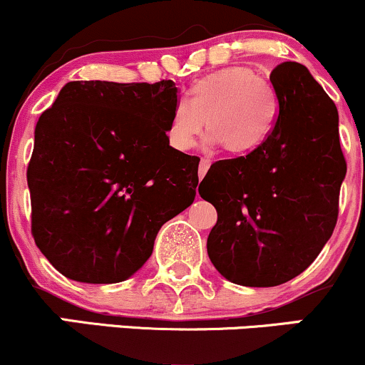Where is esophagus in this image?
<instances>
[{"label":"esophagus","mask_w":365,"mask_h":365,"mask_svg":"<svg viewBox=\"0 0 365 365\" xmlns=\"http://www.w3.org/2000/svg\"><path fill=\"white\" fill-rule=\"evenodd\" d=\"M209 166H211V161H209V159H206V158L200 159V163H199V178H204V175L207 173Z\"/></svg>","instance_id":"1"}]
</instances>
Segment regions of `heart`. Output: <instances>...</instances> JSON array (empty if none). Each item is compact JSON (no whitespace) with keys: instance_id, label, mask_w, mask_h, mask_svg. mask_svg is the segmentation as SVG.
Returning <instances> with one entry per match:
<instances>
[{"instance_id":"b5f03b06","label":"heart","mask_w":365,"mask_h":365,"mask_svg":"<svg viewBox=\"0 0 365 365\" xmlns=\"http://www.w3.org/2000/svg\"><path fill=\"white\" fill-rule=\"evenodd\" d=\"M273 89L245 66H230L206 75L177 103L168 123V140L177 150H190L207 125L209 144L242 156L261 148L274 125Z\"/></svg>"}]
</instances>
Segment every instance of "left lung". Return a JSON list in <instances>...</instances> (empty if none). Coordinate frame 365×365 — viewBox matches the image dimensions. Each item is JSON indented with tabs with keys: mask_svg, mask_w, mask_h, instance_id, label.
Returning a JSON list of instances; mask_svg holds the SVG:
<instances>
[{
	"mask_svg": "<svg viewBox=\"0 0 365 365\" xmlns=\"http://www.w3.org/2000/svg\"><path fill=\"white\" fill-rule=\"evenodd\" d=\"M278 118L247 156L211 166L199 194L217 211L211 262L228 282L276 287L311 266L333 235L346 163L338 110L304 65L271 72Z\"/></svg>",
	"mask_w": 365,
	"mask_h": 365,
	"instance_id": "left-lung-1",
	"label": "left lung"
}]
</instances>
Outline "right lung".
<instances>
[{
  "instance_id": "add662e5",
  "label": "right lung",
  "mask_w": 365,
  "mask_h": 365,
  "mask_svg": "<svg viewBox=\"0 0 365 365\" xmlns=\"http://www.w3.org/2000/svg\"><path fill=\"white\" fill-rule=\"evenodd\" d=\"M173 81L68 82L41 115L27 168L32 235L81 283L144 266L163 225L194 202L200 159L170 145Z\"/></svg>"
}]
</instances>
